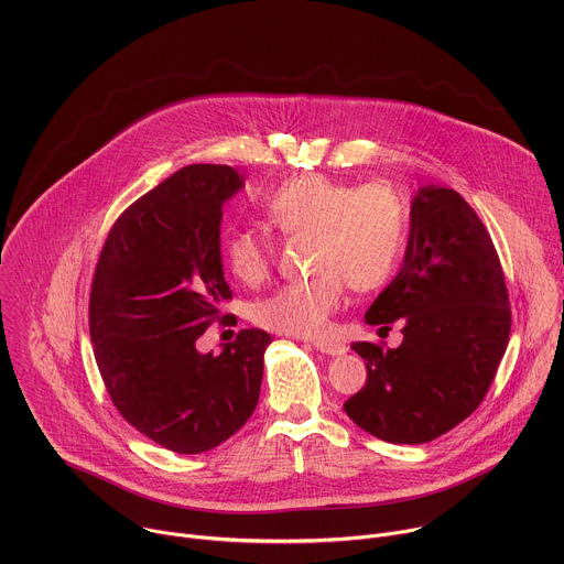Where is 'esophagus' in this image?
<instances>
[{"label":"esophagus","instance_id":"esophagus-1","mask_svg":"<svg viewBox=\"0 0 564 564\" xmlns=\"http://www.w3.org/2000/svg\"><path fill=\"white\" fill-rule=\"evenodd\" d=\"M310 344H312L318 352H324V355H344V352H346V344L333 341V339H312Z\"/></svg>","mask_w":564,"mask_h":564}]
</instances>
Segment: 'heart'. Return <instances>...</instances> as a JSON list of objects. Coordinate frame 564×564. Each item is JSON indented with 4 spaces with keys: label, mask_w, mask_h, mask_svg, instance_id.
<instances>
[{
    "label": "heart",
    "mask_w": 564,
    "mask_h": 564,
    "mask_svg": "<svg viewBox=\"0 0 564 564\" xmlns=\"http://www.w3.org/2000/svg\"><path fill=\"white\" fill-rule=\"evenodd\" d=\"M265 214L285 236L316 231L314 276L288 281L259 301L254 316L263 328L294 337L326 333L330 316L344 305L348 283L357 292L386 285L406 250V216L399 198L381 185L355 187L321 174L281 183L268 198ZM225 263L248 285L270 274L274 240L261 229L227 236Z\"/></svg>",
    "instance_id": "obj_1"
}]
</instances>
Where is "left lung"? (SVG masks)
<instances>
[{"label": "left lung", "mask_w": 564, "mask_h": 564, "mask_svg": "<svg viewBox=\"0 0 564 564\" xmlns=\"http://www.w3.org/2000/svg\"><path fill=\"white\" fill-rule=\"evenodd\" d=\"M399 348L357 341L366 386L344 411L392 444H424L464 422L485 399L511 333L500 257L473 207L448 187H422L411 207L406 259L366 312Z\"/></svg>", "instance_id": "obj_1"}]
</instances>
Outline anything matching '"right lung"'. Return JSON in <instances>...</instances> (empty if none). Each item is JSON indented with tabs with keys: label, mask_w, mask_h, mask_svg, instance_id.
Returning <instances> with one entry per match:
<instances>
[{
	"label": "right lung",
	"mask_w": 564,
	"mask_h": 564,
	"mask_svg": "<svg viewBox=\"0 0 564 564\" xmlns=\"http://www.w3.org/2000/svg\"><path fill=\"white\" fill-rule=\"evenodd\" d=\"M243 187L227 165H189L111 225L89 296V333L118 413L174 453L209 451L259 404L268 333L240 330L220 355L196 350L229 324L220 263L223 203Z\"/></svg>",
	"instance_id": "1"
}]
</instances>
